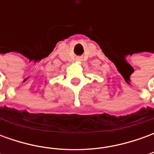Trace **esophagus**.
Here are the masks:
<instances>
[{"mask_svg":"<svg viewBox=\"0 0 154 154\" xmlns=\"http://www.w3.org/2000/svg\"><path fill=\"white\" fill-rule=\"evenodd\" d=\"M77 60H80V59H78V58H77Z\"/></svg>","mask_w":154,"mask_h":154,"instance_id":"1","label":"esophagus"}]
</instances>
